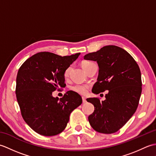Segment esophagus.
Listing matches in <instances>:
<instances>
[{
	"label": "esophagus",
	"mask_w": 156,
	"mask_h": 156,
	"mask_svg": "<svg viewBox=\"0 0 156 156\" xmlns=\"http://www.w3.org/2000/svg\"><path fill=\"white\" fill-rule=\"evenodd\" d=\"M82 102H87V99H86V98L85 97H82Z\"/></svg>",
	"instance_id": "esophagus-1"
}]
</instances>
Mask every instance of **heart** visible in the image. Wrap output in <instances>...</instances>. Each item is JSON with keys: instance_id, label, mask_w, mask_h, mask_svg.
I'll list each match as a JSON object with an SVG mask.
<instances>
[{"instance_id": "heart-1", "label": "heart", "mask_w": 156, "mask_h": 156, "mask_svg": "<svg viewBox=\"0 0 156 156\" xmlns=\"http://www.w3.org/2000/svg\"><path fill=\"white\" fill-rule=\"evenodd\" d=\"M90 63H92V62H88V61L83 62L82 64V68H83V69H84L86 66H87L88 64H90ZM69 71H70V68H68L66 69V71L64 72V77L65 78L68 77L69 75ZM88 86L85 85V84H76L74 86H73V87L71 88V89L73 91H74L76 92H77V93L80 94H85L86 93H87L88 91Z\"/></svg>"}]
</instances>
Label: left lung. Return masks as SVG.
<instances>
[{
  "label": "left lung",
  "instance_id": "left-lung-1",
  "mask_svg": "<svg viewBox=\"0 0 156 156\" xmlns=\"http://www.w3.org/2000/svg\"><path fill=\"white\" fill-rule=\"evenodd\" d=\"M84 59L97 62L99 68L92 92L97 94L108 90L102 102L98 98L87 99L94 106L88 121L99 133H115L137 110L142 90L140 67L127 51L116 45L105 46Z\"/></svg>",
  "mask_w": 156,
  "mask_h": 156
}]
</instances>
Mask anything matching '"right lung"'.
Here are the masks:
<instances>
[{
	"label": "right lung",
	"instance_id": "add662e5",
	"mask_svg": "<svg viewBox=\"0 0 156 156\" xmlns=\"http://www.w3.org/2000/svg\"><path fill=\"white\" fill-rule=\"evenodd\" d=\"M80 53L62 56L39 52L20 67L16 80V97L22 117L36 133L54 136L64 130L69 115L82 102L80 95L69 90L59 99L52 92L66 86L64 72Z\"/></svg>",
	"mask_w": 156,
	"mask_h": 156
}]
</instances>
